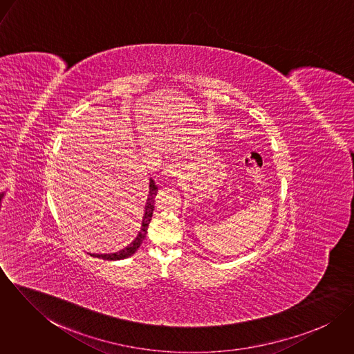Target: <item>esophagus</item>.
<instances>
[{"mask_svg": "<svg viewBox=\"0 0 354 354\" xmlns=\"http://www.w3.org/2000/svg\"><path fill=\"white\" fill-rule=\"evenodd\" d=\"M178 173H180V170H178V166L176 163H166L162 169V176L163 177H169V178L177 177Z\"/></svg>", "mask_w": 354, "mask_h": 354, "instance_id": "esophagus-1", "label": "esophagus"}]
</instances>
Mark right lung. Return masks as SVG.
<instances>
[{
	"label": "right lung",
	"instance_id": "obj_1",
	"mask_svg": "<svg viewBox=\"0 0 354 354\" xmlns=\"http://www.w3.org/2000/svg\"><path fill=\"white\" fill-rule=\"evenodd\" d=\"M156 192H158V187L155 185V181L150 178V185H149V196H147V202L145 205V214H143V218H142V227L136 236V239L128 245L125 247L124 250L118 251V252L114 253H91V256H95V257H100L103 260H122V259H127L129 256H132L133 253L136 252L139 250V247L142 245L143 240L146 239V234H147V229H149V225L151 222L152 211H153V198L156 196Z\"/></svg>",
	"mask_w": 354,
	"mask_h": 354
}]
</instances>
